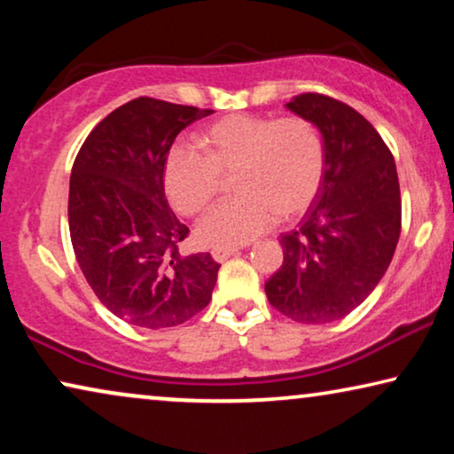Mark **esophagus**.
Returning a JSON list of instances; mask_svg holds the SVG:
<instances>
[{
	"instance_id": "34e87169",
	"label": "esophagus",
	"mask_w": 454,
	"mask_h": 454,
	"mask_svg": "<svg viewBox=\"0 0 454 454\" xmlns=\"http://www.w3.org/2000/svg\"><path fill=\"white\" fill-rule=\"evenodd\" d=\"M213 258L216 260V262H225L227 258L235 256V254H239V247H215L213 252Z\"/></svg>"
}]
</instances>
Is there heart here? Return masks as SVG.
<instances>
[{
  "label": "heart",
  "instance_id": "b5f03b06",
  "mask_svg": "<svg viewBox=\"0 0 454 454\" xmlns=\"http://www.w3.org/2000/svg\"><path fill=\"white\" fill-rule=\"evenodd\" d=\"M202 154L173 148L163 185L173 208L198 215L233 173L238 196L221 200L202 216L196 238L208 247L241 246L312 207L325 177L326 153L318 128L303 117L233 114L198 136Z\"/></svg>",
  "mask_w": 454,
  "mask_h": 454
}]
</instances>
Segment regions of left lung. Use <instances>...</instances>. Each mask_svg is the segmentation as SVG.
Wrapping results in <instances>:
<instances>
[{"label": "left lung", "instance_id": "left-lung-1", "mask_svg": "<svg viewBox=\"0 0 454 454\" xmlns=\"http://www.w3.org/2000/svg\"><path fill=\"white\" fill-rule=\"evenodd\" d=\"M285 107L318 128L326 165L312 207L281 235L283 266L264 291L287 318L325 325L364 303L387 272L401 233L399 177L380 134L349 105L306 92Z\"/></svg>", "mask_w": 454, "mask_h": 454}]
</instances>
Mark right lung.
<instances>
[{"mask_svg": "<svg viewBox=\"0 0 454 454\" xmlns=\"http://www.w3.org/2000/svg\"><path fill=\"white\" fill-rule=\"evenodd\" d=\"M210 114L134 98L92 129L74 160L67 221L78 266L103 306L134 326H177L213 297L221 264L208 252L179 254L188 227L163 185L176 136Z\"/></svg>", "mask_w": 454, "mask_h": 454, "instance_id": "1", "label": "right lung"}]
</instances>
